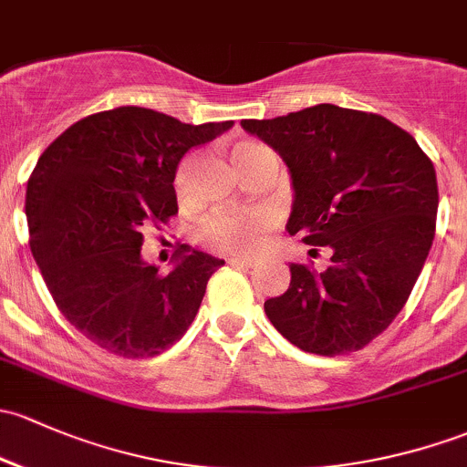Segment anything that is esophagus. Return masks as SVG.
Segmentation results:
<instances>
[{"instance_id":"1","label":"esophagus","mask_w":467,"mask_h":467,"mask_svg":"<svg viewBox=\"0 0 467 467\" xmlns=\"http://www.w3.org/2000/svg\"><path fill=\"white\" fill-rule=\"evenodd\" d=\"M228 264H230V266H237V268H254V266H257V262H254V259H248V257H230Z\"/></svg>"}]
</instances>
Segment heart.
Listing matches in <instances>:
<instances>
[{
  "label": "heart",
  "instance_id": "obj_1",
  "mask_svg": "<svg viewBox=\"0 0 467 467\" xmlns=\"http://www.w3.org/2000/svg\"><path fill=\"white\" fill-rule=\"evenodd\" d=\"M234 163L246 171L257 161L275 156L271 147L257 140H242L233 147ZM275 225V217L268 210H239V213H214L205 217L196 228V242L201 246L225 254L257 253L266 242V234Z\"/></svg>",
  "mask_w": 467,
  "mask_h": 467
}]
</instances>
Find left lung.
Returning a JSON list of instances; mask_svg holds the SVG:
<instances>
[{
  "label": "left lung",
  "mask_w": 467,
  "mask_h": 467,
  "mask_svg": "<svg viewBox=\"0 0 467 467\" xmlns=\"http://www.w3.org/2000/svg\"><path fill=\"white\" fill-rule=\"evenodd\" d=\"M242 127L291 170L288 233L333 253L327 271L291 264L288 291L264 302L268 320L302 351H360L405 306L434 242L430 156L387 118L336 105Z\"/></svg>",
  "instance_id": "obj_1"
}]
</instances>
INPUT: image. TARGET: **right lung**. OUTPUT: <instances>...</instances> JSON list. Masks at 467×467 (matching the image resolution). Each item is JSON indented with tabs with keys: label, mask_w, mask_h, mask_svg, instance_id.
Here are the masks:
<instances>
[{
	"label": "right lung",
	"mask_w": 467,
	"mask_h": 467,
	"mask_svg": "<svg viewBox=\"0 0 467 467\" xmlns=\"http://www.w3.org/2000/svg\"><path fill=\"white\" fill-rule=\"evenodd\" d=\"M230 127L116 107L78 120L39 156L26 185L31 253L62 316L100 349L154 358L192 324L223 262L179 246L163 275L140 246L145 230L179 213L181 159Z\"/></svg>",
	"instance_id": "1"
}]
</instances>
